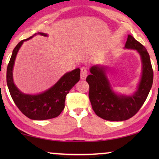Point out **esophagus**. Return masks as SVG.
<instances>
[{"label": "esophagus", "mask_w": 159, "mask_h": 159, "mask_svg": "<svg viewBox=\"0 0 159 159\" xmlns=\"http://www.w3.org/2000/svg\"><path fill=\"white\" fill-rule=\"evenodd\" d=\"M87 76H88V70L86 67H82L81 68V73H80V78L81 80H85Z\"/></svg>", "instance_id": "obj_1"}]
</instances>
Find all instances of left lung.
Returning <instances> with one entry per match:
<instances>
[{"instance_id":"left-lung-1","label":"left lung","mask_w":159,"mask_h":159,"mask_svg":"<svg viewBox=\"0 0 159 159\" xmlns=\"http://www.w3.org/2000/svg\"><path fill=\"white\" fill-rule=\"evenodd\" d=\"M125 48L136 50L142 60V76L138 90L133 95L115 93L106 76L105 68L102 66L91 67V74L86 78L90 86L89 98L93 109L97 116L105 120L125 121L134 116L142 107L153 84V71L146 48L129 34Z\"/></svg>"}]
</instances>
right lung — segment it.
Here are the masks:
<instances>
[{
	"instance_id": "right-lung-1",
	"label": "right lung",
	"mask_w": 159,
	"mask_h": 159,
	"mask_svg": "<svg viewBox=\"0 0 159 159\" xmlns=\"http://www.w3.org/2000/svg\"><path fill=\"white\" fill-rule=\"evenodd\" d=\"M38 34L48 36L47 34L43 32H39ZM34 35L20 41L14 48L7 66L6 82L13 101L23 114L33 120H45L58 116L64 110L66 95L79 82L80 69H76L66 73L53 87L40 94L28 95L21 93L15 85L13 80L14 61L23 43L33 38Z\"/></svg>"
}]
</instances>
